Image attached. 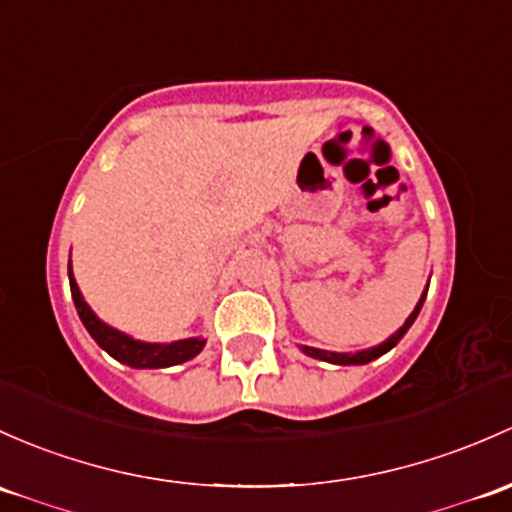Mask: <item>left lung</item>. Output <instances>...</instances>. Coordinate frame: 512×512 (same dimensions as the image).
Listing matches in <instances>:
<instances>
[{"instance_id": "8db88e82", "label": "left lung", "mask_w": 512, "mask_h": 512, "mask_svg": "<svg viewBox=\"0 0 512 512\" xmlns=\"http://www.w3.org/2000/svg\"><path fill=\"white\" fill-rule=\"evenodd\" d=\"M424 297H427V289H424L422 299H419V304L414 306V311H412V314H410V319L405 321V326H402L400 331H397V333H392V336L387 338L385 343H380V346H375V348H368V351H360V353H328V351H319V348H309V346H304V353H306V355H311V358L328 360V363H338V365H360V363H370V360L380 358V355L390 351V348L395 346V343L400 341L402 336H405V331H407V328H410V326L414 324V319H417L419 309H422V304H424Z\"/></svg>"}]
</instances>
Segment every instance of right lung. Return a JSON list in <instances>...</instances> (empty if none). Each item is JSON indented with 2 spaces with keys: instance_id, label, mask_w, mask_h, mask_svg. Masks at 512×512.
<instances>
[{
  "instance_id": "add662e5",
  "label": "right lung",
  "mask_w": 512,
  "mask_h": 512,
  "mask_svg": "<svg viewBox=\"0 0 512 512\" xmlns=\"http://www.w3.org/2000/svg\"><path fill=\"white\" fill-rule=\"evenodd\" d=\"M68 279H71V294L83 326L88 328V333L98 341L100 348H105L112 358L122 360V363L134 365V368H166V365H179L184 363V360H191L193 355L201 353L203 346H206V341H201V338H186V341L176 343L134 341V338L125 336V333H120L117 328L102 324L98 316L90 311L83 294H80L78 284H75L71 265H68Z\"/></svg>"
}]
</instances>
